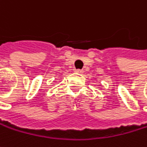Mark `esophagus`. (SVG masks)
Masks as SVG:
<instances>
[{"instance_id": "obj_1", "label": "esophagus", "mask_w": 147, "mask_h": 147, "mask_svg": "<svg viewBox=\"0 0 147 147\" xmlns=\"http://www.w3.org/2000/svg\"><path fill=\"white\" fill-rule=\"evenodd\" d=\"M75 72H76V73H79V74H82L83 73V71L82 70H75Z\"/></svg>"}]
</instances>
